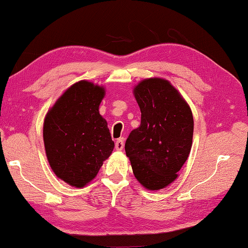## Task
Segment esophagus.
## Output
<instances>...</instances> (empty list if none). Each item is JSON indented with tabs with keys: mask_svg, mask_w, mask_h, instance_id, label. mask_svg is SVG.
I'll list each match as a JSON object with an SVG mask.
<instances>
[{
	"mask_svg": "<svg viewBox=\"0 0 248 248\" xmlns=\"http://www.w3.org/2000/svg\"><path fill=\"white\" fill-rule=\"evenodd\" d=\"M123 147H124V138H120V139L116 140V142H115V149H116V150H118V151L122 150Z\"/></svg>",
	"mask_w": 248,
	"mask_h": 248,
	"instance_id": "34e87169",
	"label": "esophagus"
}]
</instances>
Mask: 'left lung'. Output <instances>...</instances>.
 Instances as JSON below:
<instances>
[{"mask_svg": "<svg viewBox=\"0 0 248 248\" xmlns=\"http://www.w3.org/2000/svg\"><path fill=\"white\" fill-rule=\"evenodd\" d=\"M133 94L141 122L125 142L133 172L144 188L164 189L178 177L193 139V115L188 102L162 78L140 81Z\"/></svg>", "mask_w": 248, "mask_h": 248, "instance_id": "obj_1", "label": "left lung"}]
</instances>
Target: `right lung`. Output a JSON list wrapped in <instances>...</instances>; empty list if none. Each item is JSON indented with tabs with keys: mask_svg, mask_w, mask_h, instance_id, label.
<instances>
[{
	"mask_svg": "<svg viewBox=\"0 0 248 248\" xmlns=\"http://www.w3.org/2000/svg\"><path fill=\"white\" fill-rule=\"evenodd\" d=\"M104 86L82 80L64 91L45 115L43 140L49 166L59 179L83 188L95 178L114 148L99 113Z\"/></svg>",
	"mask_w": 248,
	"mask_h": 248,
	"instance_id": "obj_1",
	"label": "right lung"
}]
</instances>
